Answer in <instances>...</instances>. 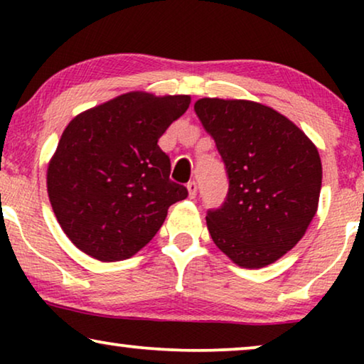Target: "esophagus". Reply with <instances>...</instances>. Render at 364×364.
<instances>
[{
    "label": "esophagus",
    "instance_id": "34e87169",
    "mask_svg": "<svg viewBox=\"0 0 364 364\" xmlns=\"http://www.w3.org/2000/svg\"><path fill=\"white\" fill-rule=\"evenodd\" d=\"M187 191H188V197L196 198V196H197V182L196 181L188 182L187 183Z\"/></svg>",
    "mask_w": 364,
    "mask_h": 364
}]
</instances>
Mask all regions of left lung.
I'll list each match as a JSON object with an SVG mask.
<instances>
[{
  "instance_id": "left-lung-1",
  "label": "left lung",
  "mask_w": 364,
  "mask_h": 364,
  "mask_svg": "<svg viewBox=\"0 0 364 364\" xmlns=\"http://www.w3.org/2000/svg\"><path fill=\"white\" fill-rule=\"evenodd\" d=\"M193 109L228 176L225 202L207 212L212 240L238 267L270 265L301 240L315 217L318 149L290 119L263 104L203 97Z\"/></svg>"
}]
</instances>
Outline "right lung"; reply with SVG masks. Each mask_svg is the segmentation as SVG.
Returning a JSON list of instances; mask_svg holds the SVG:
<instances>
[{"label":"right lung","instance_id":"right-lung-1","mask_svg":"<svg viewBox=\"0 0 364 364\" xmlns=\"http://www.w3.org/2000/svg\"><path fill=\"white\" fill-rule=\"evenodd\" d=\"M191 96L122 94L73 119L48 167V196L64 233L101 262L126 260L188 196L172 182L157 146L188 109Z\"/></svg>","mask_w":364,"mask_h":364}]
</instances>
